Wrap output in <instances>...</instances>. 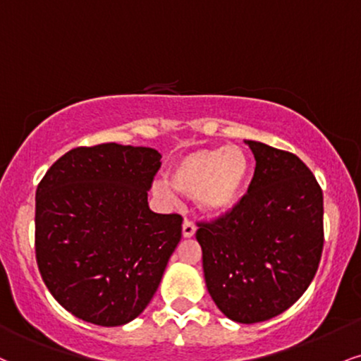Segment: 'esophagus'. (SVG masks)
Segmentation results:
<instances>
[{
  "label": "esophagus",
  "mask_w": 361,
  "mask_h": 361,
  "mask_svg": "<svg viewBox=\"0 0 361 361\" xmlns=\"http://www.w3.org/2000/svg\"><path fill=\"white\" fill-rule=\"evenodd\" d=\"M181 232H183V237H193L195 232H197V227H195V224L190 222V220H185Z\"/></svg>",
  "instance_id": "obj_1"
}]
</instances>
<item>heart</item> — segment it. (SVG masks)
I'll use <instances>...</instances> for the list:
<instances>
[{"label":"heart","mask_w":361,"mask_h":361,"mask_svg":"<svg viewBox=\"0 0 361 361\" xmlns=\"http://www.w3.org/2000/svg\"><path fill=\"white\" fill-rule=\"evenodd\" d=\"M250 175V161L238 146L202 147L181 156L169 171V183L176 192L197 200L203 214L222 215L244 197ZM154 193L173 198L166 181H154Z\"/></svg>","instance_id":"1"}]
</instances>
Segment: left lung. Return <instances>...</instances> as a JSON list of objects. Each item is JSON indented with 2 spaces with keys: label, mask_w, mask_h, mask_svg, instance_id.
<instances>
[{
  "label": "left lung",
  "mask_w": 361,
  "mask_h": 361,
  "mask_svg": "<svg viewBox=\"0 0 361 361\" xmlns=\"http://www.w3.org/2000/svg\"><path fill=\"white\" fill-rule=\"evenodd\" d=\"M255 171L227 214L198 222L207 289L237 323L267 321L305 294L323 252V192L296 154L245 141Z\"/></svg>",
  "instance_id": "1"
}]
</instances>
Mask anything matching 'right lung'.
Returning <instances> with one entry per match:
<instances>
[{"instance_id":"1","label":"right lung","mask_w":361,"mask_h":361,"mask_svg":"<svg viewBox=\"0 0 361 361\" xmlns=\"http://www.w3.org/2000/svg\"><path fill=\"white\" fill-rule=\"evenodd\" d=\"M159 159L153 147L80 146L38 183V269L51 296L79 319L121 326L154 296L183 222L147 207Z\"/></svg>"}]
</instances>
